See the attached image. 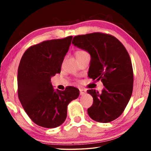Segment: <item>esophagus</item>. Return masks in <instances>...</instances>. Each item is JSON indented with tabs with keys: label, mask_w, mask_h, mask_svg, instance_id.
Segmentation results:
<instances>
[{
	"label": "esophagus",
	"mask_w": 151,
	"mask_h": 151,
	"mask_svg": "<svg viewBox=\"0 0 151 151\" xmlns=\"http://www.w3.org/2000/svg\"><path fill=\"white\" fill-rule=\"evenodd\" d=\"M79 91H80V94H81V95H84V94H85V93H86L85 89L80 88V89H79Z\"/></svg>",
	"instance_id": "34e87169"
}]
</instances>
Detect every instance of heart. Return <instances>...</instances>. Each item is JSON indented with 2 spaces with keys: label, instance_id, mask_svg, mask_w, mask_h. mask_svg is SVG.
Returning <instances> with one entry per match:
<instances>
[{
  "label": "heart",
  "instance_id": "1",
  "mask_svg": "<svg viewBox=\"0 0 151 151\" xmlns=\"http://www.w3.org/2000/svg\"><path fill=\"white\" fill-rule=\"evenodd\" d=\"M88 54L87 52H86L85 50H77L76 52H75V56L76 57H80V56H83V55H85Z\"/></svg>",
  "mask_w": 151,
  "mask_h": 151
}]
</instances>
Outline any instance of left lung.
Returning a JSON list of instances; mask_svg holds the SVG:
<instances>
[{
    "label": "left lung",
    "instance_id": "left-lung-1",
    "mask_svg": "<svg viewBox=\"0 0 151 151\" xmlns=\"http://www.w3.org/2000/svg\"><path fill=\"white\" fill-rule=\"evenodd\" d=\"M73 44L90 54L88 76L101 80L104 88L101 93L88 90L93 103L87 110L94 121L111 122L123 112L133 89V70L126 48L113 36L101 32L75 36Z\"/></svg>",
    "mask_w": 151,
    "mask_h": 151
}]
</instances>
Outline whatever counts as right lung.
I'll return each mask as SVG.
<instances>
[{
	"instance_id": "right-lung-1",
	"label": "right lung",
	"mask_w": 151,
	"mask_h": 151,
	"mask_svg": "<svg viewBox=\"0 0 151 151\" xmlns=\"http://www.w3.org/2000/svg\"><path fill=\"white\" fill-rule=\"evenodd\" d=\"M73 37L45 40L29 47L18 68V96L30 119L39 126L55 128L67 116V106L77 99L79 90L68 86L55 91L50 78L60 73Z\"/></svg>"
}]
</instances>
